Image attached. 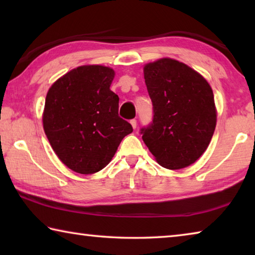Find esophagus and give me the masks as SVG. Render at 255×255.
Masks as SVG:
<instances>
[{
  "instance_id": "obj_1",
  "label": "esophagus",
  "mask_w": 255,
  "mask_h": 255,
  "mask_svg": "<svg viewBox=\"0 0 255 255\" xmlns=\"http://www.w3.org/2000/svg\"><path fill=\"white\" fill-rule=\"evenodd\" d=\"M130 125H131V127H132L133 129H136V127H137V122H136V119H132V120H130Z\"/></svg>"
}]
</instances>
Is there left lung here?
<instances>
[{
	"label": "left lung",
	"mask_w": 255,
	"mask_h": 255,
	"mask_svg": "<svg viewBox=\"0 0 255 255\" xmlns=\"http://www.w3.org/2000/svg\"><path fill=\"white\" fill-rule=\"evenodd\" d=\"M144 79L154 109L152 125L141 129L144 143L165 169L191 165L208 147L217 123L211 86L169 57L145 64Z\"/></svg>",
	"instance_id": "left-lung-1"
}]
</instances>
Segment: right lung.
Returning <instances> with one entry per match:
<instances>
[{"instance_id":"right-lung-1","label":"right lung","mask_w":255,"mask_h":255,"mask_svg":"<svg viewBox=\"0 0 255 255\" xmlns=\"http://www.w3.org/2000/svg\"><path fill=\"white\" fill-rule=\"evenodd\" d=\"M115 71L82 65L50 86L42 126L51 148L76 173L93 174L107 166L131 125L118 116L119 98L110 90Z\"/></svg>"}]
</instances>
